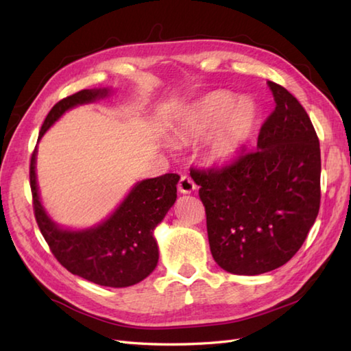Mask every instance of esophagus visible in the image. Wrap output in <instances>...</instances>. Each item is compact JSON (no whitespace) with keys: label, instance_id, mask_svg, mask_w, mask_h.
<instances>
[{"label":"esophagus","instance_id":"obj_1","mask_svg":"<svg viewBox=\"0 0 351 351\" xmlns=\"http://www.w3.org/2000/svg\"><path fill=\"white\" fill-rule=\"evenodd\" d=\"M178 190H180V193H182V195H189V193L196 190V184L190 176L182 175L180 182H178Z\"/></svg>","mask_w":351,"mask_h":351}]
</instances>
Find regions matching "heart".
Listing matches in <instances>:
<instances>
[{"instance_id": "1", "label": "heart", "mask_w": 351, "mask_h": 351, "mask_svg": "<svg viewBox=\"0 0 351 351\" xmlns=\"http://www.w3.org/2000/svg\"><path fill=\"white\" fill-rule=\"evenodd\" d=\"M259 110L250 98L235 99L228 92H211L185 107L176 123V136L182 140L208 137L206 151L211 160H235L247 146L256 128Z\"/></svg>"}]
</instances>
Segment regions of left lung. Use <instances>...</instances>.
Instances as JSON below:
<instances>
[{
    "label": "left lung",
    "mask_w": 351,
    "mask_h": 351,
    "mask_svg": "<svg viewBox=\"0 0 351 351\" xmlns=\"http://www.w3.org/2000/svg\"><path fill=\"white\" fill-rule=\"evenodd\" d=\"M276 107L255 151L223 167L191 169L206 213L213 258L232 274L271 271L293 258L319 210L322 154L306 110L268 81Z\"/></svg>",
    "instance_id": "obj_1"
}]
</instances>
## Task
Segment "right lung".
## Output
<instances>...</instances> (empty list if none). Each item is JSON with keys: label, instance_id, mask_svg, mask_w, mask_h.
I'll return each instance as SVG.
<instances>
[{"label": "right lung", "instance_id": "1", "mask_svg": "<svg viewBox=\"0 0 351 351\" xmlns=\"http://www.w3.org/2000/svg\"><path fill=\"white\" fill-rule=\"evenodd\" d=\"M108 95L107 88L73 93L51 108L40 128L39 140L64 111ZM180 175L166 173L140 181L101 225L84 230L58 228L45 213L36 182V149L29 162V187L34 217L52 255L66 270L102 287L136 285L151 274L158 263L154 229L176 200Z\"/></svg>", "mask_w": 351, "mask_h": 351}]
</instances>
